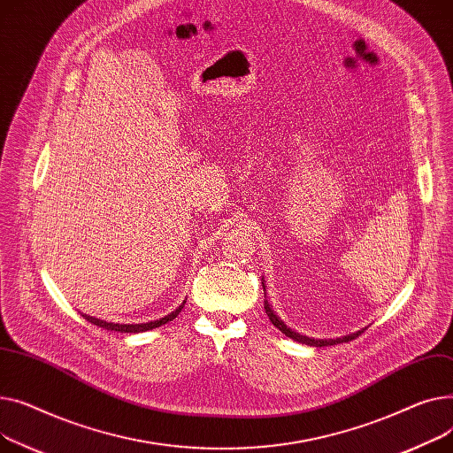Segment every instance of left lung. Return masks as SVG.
<instances>
[{
	"label": "left lung",
	"mask_w": 453,
	"mask_h": 453,
	"mask_svg": "<svg viewBox=\"0 0 453 453\" xmlns=\"http://www.w3.org/2000/svg\"><path fill=\"white\" fill-rule=\"evenodd\" d=\"M261 285H263V295L267 296V288H265V280L261 278ZM265 312H267V316H269V320L285 334V336H288V338H292V340H296V342H300V343H305V345H312V348H326V345H336V343H342V342H351V340H355L358 334H362L364 333V329L362 331H357V333H351V334H345V336H340V338H329V340H320V338H311V336H305V334H300V333H296V331H292L290 327H287V324L281 320V318L274 312V309H273V305L269 303V300L265 298Z\"/></svg>",
	"instance_id": "8db88e82"
}]
</instances>
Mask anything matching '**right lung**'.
<instances>
[{"mask_svg": "<svg viewBox=\"0 0 453 453\" xmlns=\"http://www.w3.org/2000/svg\"><path fill=\"white\" fill-rule=\"evenodd\" d=\"M186 302H182L175 311H172L170 314L158 318V320H153V322H146V324H115V322H105V320H100V318H95V316H88V314H82L88 322L102 327V329H108V331H119V333H144V331H150V329H155V327H161L172 320H175L177 314L180 312V309L184 307Z\"/></svg>", "mask_w": 453, "mask_h": 453, "instance_id": "obj_1", "label": "right lung"}]
</instances>
